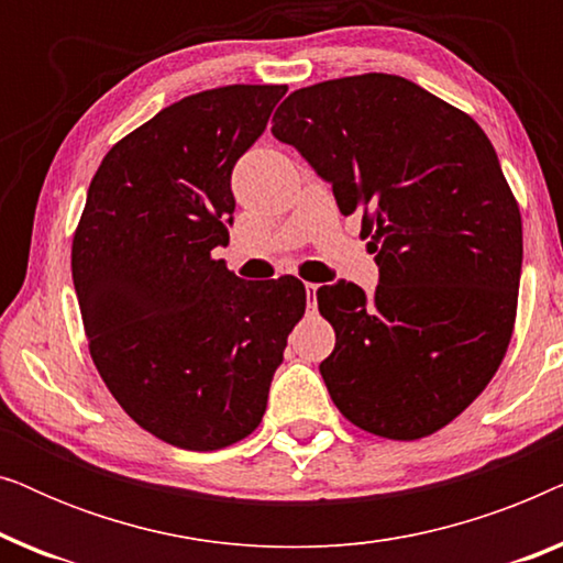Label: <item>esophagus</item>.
<instances>
[{
  "label": "esophagus",
  "mask_w": 563,
  "mask_h": 563,
  "mask_svg": "<svg viewBox=\"0 0 563 563\" xmlns=\"http://www.w3.org/2000/svg\"><path fill=\"white\" fill-rule=\"evenodd\" d=\"M305 291H307V307L314 310V307H318V284H305Z\"/></svg>",
  "instance_id": "esophagus-1"
}]
</instances>
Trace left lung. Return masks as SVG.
<instances>
[{"label":"left lung","mask_w":563,"mask_h":563,"mask_svg":"<svg viewBox=\"0 0 563 563\" xmlns=\"http://www.w3.org/2000/svg\"><path fill=\"white\" fill-rule=\"evenodd\" d=\"M361 212L379 284L318 289L335 330L320 364L338 410L389 441L456 420L503 364L518 314L520 207L484 130L418 84L343 76L297 89L272 120Z\"/></svg>","instance_id":"1"}]
</instances>
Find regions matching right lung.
<instances>
[{
    "label": "right lung",
    "mask_w": 563,
    "mask_h": 563,
    "mask_svg": "<svg viewBox=\"0 0 563 563\" xmlns=\"http://www.w3.org/2000/svg\"><path fill=\"white\" fill-rule=\"evenodd\" d=\"M284 84L184 97L110 148L71 243L74 289L99 376L158 441L218 451L249 438L305 284L243 282L225 261L235 161L264 133Z\"/></svg>",
    "instance_id": "obj_1"
}]
</instances>
